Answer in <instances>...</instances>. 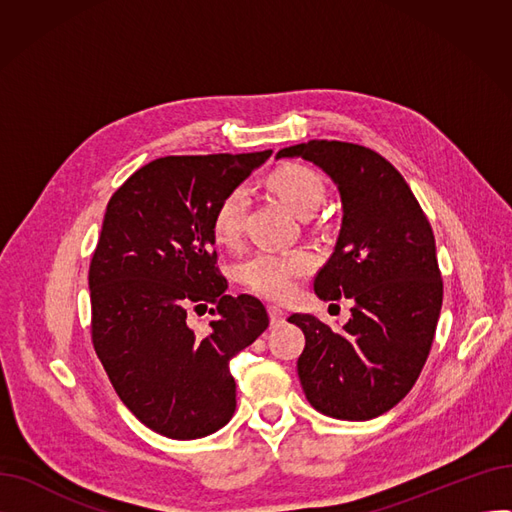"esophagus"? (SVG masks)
<instances>
[{
  "mask_svg": "<svg viewBox=\"0 0 512 512\" xmlns=\"http://www.w3.org/2000/svg\"><path fill=\"white\" fill-rule=\"evenodd\" d=\"M267 313H270L272 326H282L284 321H286V313L280 307H270V309H267Z\"/></svg>",
  "mask_w": 512,
  "mask_h": 512,
  "instance_id": "1",
  "label": "esophagus"
}]
</instances>
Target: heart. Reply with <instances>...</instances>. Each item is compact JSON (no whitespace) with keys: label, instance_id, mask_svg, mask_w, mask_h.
Segmentation results:
<instances>
[{"label":"heart","instance_id":"obj_1","mask_svg":"<svg viewBox=\"0 0 512 512\" xmlns=\"http://www.w3.org/2000/svg\"><path fill=\"white\" fill-rule=\"evenodd\" d=\"M274 195L299 218L309 215L324 203L326 186L321 176L307 168L290 164L278 168L267 180ZM249 207V193L245 186L228 191L218 203L211 218V230L220 245H234L242 234V224ZM313 259L303 253H257L238 267V280L261 297L284 301L297 288V280L311 272Z\"/></svg>","mask_w":512,"mask_h":512}]
</instances>
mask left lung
Masks as SVG:
<instances>
[{
  "label": "left lung",
  "instance_id": "8db88e82",
  "mask_svg": "<svg viewBox=\"0 0 512 512\" xmlns=\"http://www.w3.org/2000/svg\"><path fill=\"white\" fill-rule=\"evenodd\" d=\"M280 157H303L338 186L342 226L313 288L321 301H355L342 330L305 313L288 317L305 334L303 392L334 419L380 417L409 394L434 342L442 276L432 226L405 178L367 147L309 141Z\"/></svg>",
  "mask_w": 512,
  "mask_h": 512
}]
</instances>
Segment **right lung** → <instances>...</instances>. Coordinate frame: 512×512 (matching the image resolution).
<instances>
[{"mask_svg": "<svg viewBox=\"0 0 512 512\" xmlns=\"http://www.w3.org/2000/svg\"><path fill=\"white\" fill-rule=\"evenodd\" d=\"M270 155L159 157L107 203L89 270L93 346L120 400L155 434L197 440L234 415L230 359L270 317L251 294H226L211 218ZM207 304L216 319L199 337L185 311Z\"/></svg>", "mask_w": 512, "mask_h": 512, "instance_id": "add662e5", "label": "right lung"}]
</instances>
